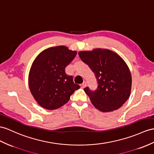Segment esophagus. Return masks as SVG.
<instances>
[{
	"label": "esophagus",
	"instance_id": "34e87169",
	"mask_svg": "<svg viewBox=\"0 0 154 154\" xmlns=\"http://www.w3.org/2000/svg\"><path fill=\"white\" fill-rule=\"evenodd\" d=\"M86 85H87V84H86L85 82H84L83 84L80 85V87H81L82 88H85L86 87Z\"/></svg>",
	"mask_w": 154,
	"mask_h": 154
}]
</instances>
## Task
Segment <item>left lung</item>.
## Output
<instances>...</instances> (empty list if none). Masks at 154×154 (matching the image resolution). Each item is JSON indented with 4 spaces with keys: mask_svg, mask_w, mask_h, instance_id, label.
Returning a JSON list of instances; mask_svg holds the SVG:
<instances>
[{
    "mask_svg": "<svg viewBox=\"0 0 154 154\" xmlns=\"http://www.w3.org/2000/svg\"><path fill=\"white\" fill-rule=\"evenodd\" d=\"M78 55L98 81L95 91L84 89L93 105L103 112L118 110L128 99L132 85L131 74L124 60L116 52L103 48L80 51Z\"/></svg>",
    "mask_w": 154,
    "mask_h": 154,
    "instance_id": "obj_1",
    "label": "left lung"
}]
</instances>
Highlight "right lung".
<instances>
[{"label":"right lung","mask_w":154,"mask_h":154,"mask_svg":"<svg viewBox=\"0 0 154 154\" xmlns=\"http://www.w3.org/2000/svg\"><path fill=\"white\" fill-rule=\"evenodd\" d=\"M77 54L65 46L46 49L37 55L30 69L29 87L34 99L47 110L61 107L80 86L65 73Z\"/></svg>","instance_id":"right-lung-1"}]
</instances>
